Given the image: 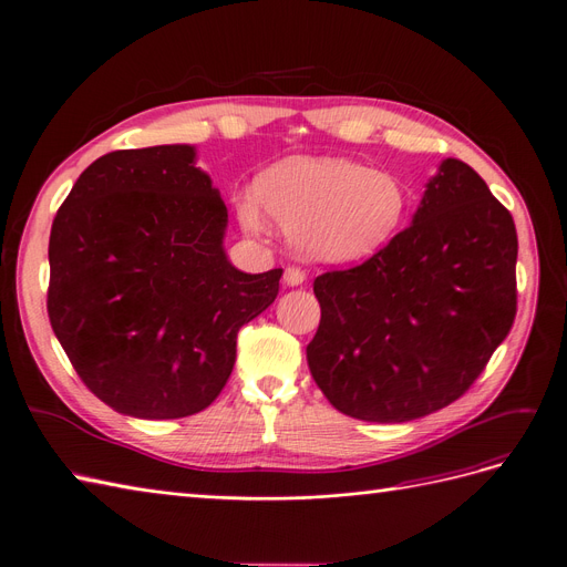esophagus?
<instances>
[{
  "mask_svg": "<svg viewBox=\"0 0 567 567\" xmlns=\"http://www.w3.org/2000/svg\"><path fill=\"white\" fill-rule=\"evenodd\" d=\"M303 280H306V272L301 268H295V266L285 268V285L287 287H299V285H303Z\"/></svg>",
  "mask_w": 567,
  "mask_h": 567,
  "instance_id": "1",
  "label": "esophagus"
}]
</instances>
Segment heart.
I'll use <instances>...</instances> for the list:
<instances>
[{"mask_svg":"<svg viewBox=\"0 0 567 567\" xmlns=\"http://www.w3.org/2000/svg\"><path fill=\"white\" fill-rule=\"evenodd\" d=\"M255 194L257 200H238L240 224L261 234L270 217L312 264L375 255L400 234L411 207L409 186L396 173L333 156L280 161L257 179Z\"/></svg>","mask_w":567,"mask_h":567,"instance_id":"obj_1","label":"heart"}]
</instances>
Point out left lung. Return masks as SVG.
<instances>
[{
	"label": "left lung",
	"instance_id": "1",
	"mask_svg": "<svg viewBox=\"0 0 567 567\" xmlns=\"http://www.w3.org/2000/svg\"><path fill=\"white\" fill-rule=\"evenodd\" d=\"M516 255L509 209L467 163L444 158L409 228L312 285L322 318L306 358L329 404L409 423L455 402L514 324Z\"/></svg>",
	"mask_w": 567,
	"mask_h": 567
}]
</instances>
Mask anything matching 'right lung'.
<instances>
[{
    "label": "right lung",
    "mask_w": 567,
    "mask_h": 567,
    "mask_svg": "<svg viewBox=\"0 0 567 567\" xmlns=\"http://www.w3.org/2000/svg\"><path fill=\"white\" fill-rule=\"evenodd\" d=\"M196 158L192 144L104 154L51 228L55 337L97 400L142 421L217 400L240 327L276 301L282 278L228 261V209Z\"/></svg>",
    "instance_id": "obj_1"
}]
</instances>
